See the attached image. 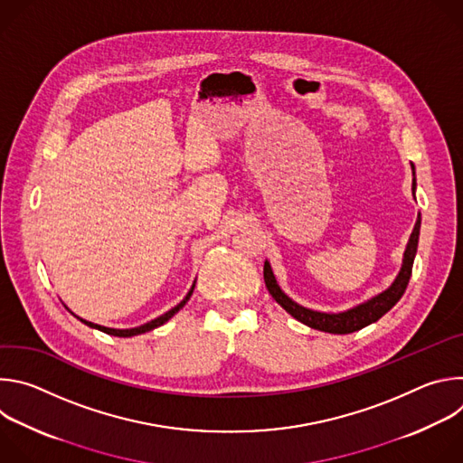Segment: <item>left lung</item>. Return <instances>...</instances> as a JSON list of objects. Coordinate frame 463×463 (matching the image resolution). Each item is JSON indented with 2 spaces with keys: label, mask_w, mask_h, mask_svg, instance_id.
Masks as SVG:
<instances>
[{
  "label": "left lung",
  "mask_w": 463,
  "mask_h": 463,
  "mask_svg": "<svg viewBox=\"0 0 463 463\" xmlns=\"http://www.w3.org/2000/svg\"><path fill=\"white\" fill-rule=\"evenodd\" d=\"M412 166V195L416 200V168ZM420 227H421V216L418 214L414 231L409 238L407 249L403 252V263L402 269L395 277V280L390 284V288H386L384 291H381L379 295L368 298L363 304H357L346 311H339V313H326V311H317V309H309L300 306L298 302H295L293 298H289L279 286L271 263L266 260L263 263V280H266V286L271 293V297L298 322L313 327V329H320V332L326 334H337V335H345V334H354L357 329H363L364 326H370L372 322H377L386 311H390L398 300L403 297L411 275H412V266H414V258L418 252V241H420Z\"/></svg>",
  "instance_id": "8db88e82"
}]
</instances>
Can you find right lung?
Masks as SVG:
<instances>
[{"label": "right lung", "instance_id": "add662e5", "mask_svg": "<svg viewBox=\"0 0 463 463\" xmlns=\"http://www.w3.org/2000/svg\"><path fill=\"white\" fill-rule=\"evenodd\" d=\"M194 286H195V282L192 284V288H190V291L186 293V297L177 304V306H174L170 311H166L165 315H161V317H157V318H154V320H150V322H146V324H141V326H137V327H126V329H117V327H106V326H100V324H93V322H90V320H84V318H80V317H77L80 322H84L86 326H90V327H93V329H99V332H104V334H108V335H113V337H134V335H141V334H146V332H150V329H156V327H159V326H163L165 322H168L186 302H188V298L192 297V293H194ZM73 313V311H71Z\"/></svg>", "mask_w": 463, "mask_h": 463}]
</instances>
